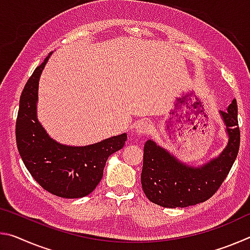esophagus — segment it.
Here are the masks:
<instances>
[{"mask_svg": "<svg viewBox=\"0 0 250 250\" xmlns=\"http://www.w3.org/2000/svg\"><path fill=\"white\" fill-rule=\"evenodd\" d=\"M151 131V124L147 120H141L135 125V132L139 134H149Z\"/></svg>", "mask_w": 250, "mask_h": 250, "instance_id": "obj_1", "label": "esophagus"}]
</instances>
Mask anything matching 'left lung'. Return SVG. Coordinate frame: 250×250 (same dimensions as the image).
<instances>
[{"label": "left lung", "instance_id": "left-lung-1", "mask_svg": "<svg viewBox=\"0 0 250 250\" xmlns=\"http://www.w3.org/2000/svg\"><path fill=\"white\" fill-rule=\"evenodd\" d=\"M229 141L226 149L200 168L189 167L174 156L146 141L143 152L141 184L149 200L163 207H188L208 200L221 188L229 173L239 150L240 131L237 119V101L227 111H221Z\"/></svg>", "mask_w": 250, "mask_h": 250}]
</instances>
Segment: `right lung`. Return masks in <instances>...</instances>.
<instances>
[{"label":"right lung","mask_w":250,"mask_h":250,"mask_svg":"<svg viewBox=\"0 0 250 250\" xmlns=\"http://www.w3.org/2000/svg\"><path fill=\"white\" fill-rule=\"evenodd\" d=\"M48 57L34 70L21 95L15 126L18 149L28 172L46 191L64 198L83 197L99 184L105 162L124 147L126 134L86 146H62L50 139L36 118L39 79Z\"/></svg>","instance_id":"right-lung-1"}]
</instances>
